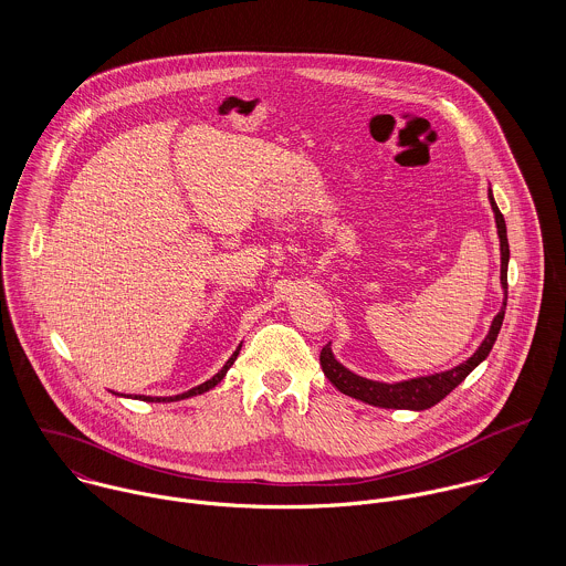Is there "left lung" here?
I'll use <instances>...</instances> for the list:
<instances>
[{"mask_svg":"<svg viewBox=\"0 0 566 566\" xmlns=\"http://www.w3.org/2000/svg\"><path fill=\"white\" fill-rule=\"evenodd\" d=\"M488 200L494 213V224H496V235H499V250H501V287H503V307L499 310V314L492 318L490 331L484 337V342L480 344V348L460 366L444 370V373H436V375H427V377H413V379H405V381H395V384H384V381H373L366 377H359L355 373H350L346 366H342L333 350H331V342L326 344L321 353V366L326 379L346 397H353L357 401L375 405V407H386V409H429L436 403H440L449 392H453L482 361L488 357V353L492 350V344L501 331L503 316H505V305H507V261H510V245H507V231H505V220L494 202L492 189L488 187Z\"/></svg>","mask_w":566,"mask_h":566,"instance_id":"obj_1","label":"left lung"}]
</instances>
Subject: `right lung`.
<instances>
[{"label": "right lung", "instance_id": "1", "mask_svg": "<svg viewBox=\"0 0 566 566\" xmlns=\"http://www.w3.org/2000/svg\"><path fill=\"white\" fill-rule=\"evenodd\" d=\"M240 348H242V344L235 348V353L229 357V361L222 366V370H220L218 375H213L209 381H205V384H200V386H196V388H191V390H187V392H182V395H176V397H144V395H135V399L148 401V403H171V401L191 399V397H196V395H205V392H209L211 388H216V386L224 379V375L229 373V368L235 364V359H238V355H240Z\"/></svg>", "mask_w": 566, "mask_h": 566}]
</instances>
